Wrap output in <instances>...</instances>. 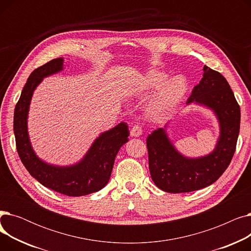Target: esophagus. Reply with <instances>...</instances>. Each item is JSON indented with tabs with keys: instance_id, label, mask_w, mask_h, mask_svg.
<instances>
[{
	"instance_id": "34e87169",
	"label": "esophagus",
	"mask_w": 251,
	"mask_h": 251,
	"mask_svg": "<svg viewBox=\"0 0 251 251\" xmlns=\"http://www.w3.org/2000/svg\"><path fill=\"white\" fill-rule=\"evenodd\" d=\"M142 134V128L138 125H134L130 130V135L133 137H139Z\"/></svg>"
}]
</instances>
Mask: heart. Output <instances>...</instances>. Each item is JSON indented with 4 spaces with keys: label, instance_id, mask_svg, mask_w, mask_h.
<instances>
[{
    "label": "heart",
    "instance_id": "heart-1",
    "mask_svg": "<svg viewBox=\"0 0 251 251\" xmlns=\"http://www.w3.org/2000/svg\"><path fill=\"white\" fill-rule=\"evenodd\" d=\"M142 92H151L159 89L151 103V110L155 114H163L182 100L187 92V81L182 76H176L168 80V75L159 70H149L144 73L138 84Z\"/></svg>",
    "mask_w": 251,
    "mask_h": 251
}]
</instances>
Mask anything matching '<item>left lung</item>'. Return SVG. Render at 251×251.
Returning <instances> with one entry per match:
<instances>
[{"label": "left lung", "instance_id": "obj_1", "mask_svg": "<svg viewBox=\"0 0 251 251\" xmlns=\"http://www.w3.org/2000/svg\"><path fill=\"white\" fill-rule=\"evenodd\" d=\"M203 72L186 103L204 105L217 116L220 136L215 150L200 157L183 155L169 139L167 125L154 130L147 139L151 179L169 193L191 192L215 183L230 165L236 150L240 129L239 104L225 77L207 66Z\"/></svg>", "mask_w": 251, "mask_h": 251}]
</instances>
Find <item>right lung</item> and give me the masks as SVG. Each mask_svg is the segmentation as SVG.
<instances>
[{"instance_id": "1", "label": "right lung", "mask_w": 251, "mask_h": 251, "mask_svg": "<svg viewBox=\"0 0 251 251\" xmlns=\"http://www.w3.org/2000/svg\"><path fill=\"white\" fill-rule=\"evenodd\" d=\"M63 58H57L35 69L24 85L14 111V134L20 160L29 174L44 186L68 196H82L103 188L110 180L116 155L128 141L126 123L101 133L91 144L81 161L60 167L46 163L34 152L27 131V118L34 89L45 77L63 70Z\"/></svg>"}]
</instances>
